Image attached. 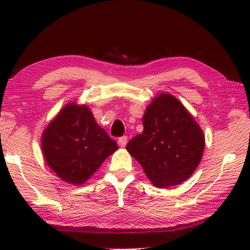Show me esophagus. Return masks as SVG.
Returning <instances> with one entry per match:
<instances>
[{
  "instance_id": "obj_1",
  "label": "esophagus",
  "mask_w": 250,
  "mask_h": 250,
  "mask_svg": "<svg viewBox=\"0 0 250 250\" xmlns=\"http://www.w3.org/2000/svg\"><path fill=\"white\" fill-rule=\"evenodd\" d=\"M126 143H128V137H126V135H124V137L119 138V140H118V145H119L121 147L125 146Z\"/></svg>"
}]
</instances>
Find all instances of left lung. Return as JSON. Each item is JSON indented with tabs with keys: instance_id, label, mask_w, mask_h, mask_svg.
Here are the masks:
<instances>
[{
	"instance_id": "1",
	"label": "left lung",
	"mask_w": 250,
	"mask_h": 250,
	"mask_svg": "<svg viewBox=\"0 0 250 250\" xmlns=\"http://www.w3.org/2000/svg\"><path fill=\"white\" fill-rule=\"evenodd\" d=\"M142 122L143 132L131 139L126 150L155 188L183 183L196 170L204 152L201 126L170 94L155 97Z\"/></svg>"
}]
</instances>
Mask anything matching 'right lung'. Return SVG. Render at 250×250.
<instances>
[{"instance_id": "right-lung-1", "label": "right lung", "mask_w": 250, "mask_h": 250, "mask_svg": "<svg viewBox=\"0 0 250 250\" xmlns=\"http://www.w3.org/2000/svg\"><path fill=\"white\" fill-rule=\"evenodd\" d=\"M117 149L89 108L76 103L66 104L42 135L46 163L69 184H83Z\"/></svg>"}]
</instances>
